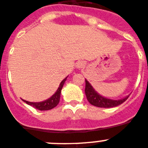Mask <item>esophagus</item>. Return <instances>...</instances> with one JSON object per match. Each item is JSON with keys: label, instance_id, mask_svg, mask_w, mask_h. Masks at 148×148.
<instances>
[{"label": "esophagus", "instance_id": "obj_1", "mask_svg": "<svg viewBox=\"0 0 148 148\" xmlns=\"http://www.w3.org/2000/svg\"><path fill=\"white\" fill-rule=\"evenodd\" d=\"M76 67L78 69H82L84 67V63L83 61H78L76 63Z\"/></svg>", "mask_w": 148, "mask_h": 148}]
</instances>
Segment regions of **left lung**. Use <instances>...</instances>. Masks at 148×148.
Here are the masks:
<instances>
[{
  "mask_svg": "<svg viewBox=\"0 0 148 148\" xmlns=\"http://www.w3.org/2000/svg\"><path fill=\"white\" fill-rule=\"evenodd\" d=\"M84 92H85L88 102L94 106L100 107V108H112V107L117 106L124 103L129 97V96H127L123 99H117V100L106 98L103 96L99 95L86 79H85Z\"/></svg>",
  "mask_w": 148,
  "mask_h": 148,
  "instance_id": "obj_1",
  "label": "left lung"
}]
</instances>
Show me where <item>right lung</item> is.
I'll use <instances>...</instances> for the list:
<instances>
[{
    "label": "right lung",
    "mask_w": 148,
    "mask_h": 148,
    "mask_svg": "<svg viewBox=\"0 0 148 148\" xmlns=\"http://www.w3.org/2000/svg\"><path fill=\"white\" fill-rule=\"evenodd\" d=\"M66 79H67V77H66L65 79L62 81L61 82H60V85H59L58 88L57 90V91L55 92V93H54L50 98H49L46 100H44L42 102H39V103H32V102H28V101L24 100V99H22V100L25 103H27V104L30 105V106H33L34 108L38 109V110L47 111L50 110V109H52L53 108L56 107L58 106V104L59 103L62 88L64 86V84L65 83Z\"/></svg>",
    "instance_id": "right-lung-1"
}]
</instances>
